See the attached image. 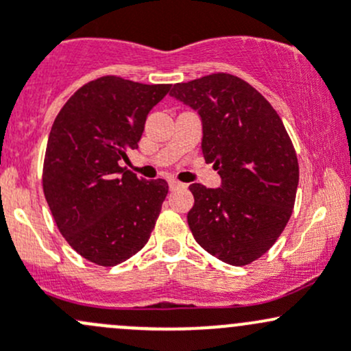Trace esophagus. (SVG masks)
Segmentation results:
<instances>
[{"mask_svg":"<svg viewBox=\"0 0 351 351\" xmlns=\"http://www.w3.org/2000/svg\"><path fill=\"white\" fill-rule=\"evenodd\" d=\"M169 187H171V191H176V189H180V187H186V184H180L177 182V180L171 179L169 180Z\"/></svg>","mask_w":351,"mask_h":351,"instance_id":"1","label":"esophagus"}]
</instances>
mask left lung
<instances>
[{
	"mask_svg": "<svg viewBox=\"0 0 351 351\" xmlns=\"http://www.w3.org/2000/svg\"><path fill=\"white\" fill-rule=\"evenodd\" d=\"M171 97L197 112L202 154L221 176L216 189L189 186L192 236L221 261L250 265L276 243L295 206L300 169L288 132L269 101L234 75L177 84Z\"/></svg>",
	"mask_w": 351,
	"mask_h": 351,
	"instance_id": "1",
	"label": "left lung"
}]
</instances>
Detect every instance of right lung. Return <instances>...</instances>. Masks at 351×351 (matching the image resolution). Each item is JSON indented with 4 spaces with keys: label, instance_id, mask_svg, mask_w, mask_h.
<instances>
[{
    "label": "right lung",
    "instance_id": "obj_1",
    "mask_svg": "<svg viewBox=\"0 0 351 351\" xmlns=\"http://www.w3.org/2000/svg\"><path fill=\"white\" fill-rule=\"evenodd\" d=\"M171 85L101 77L56 115L43 165V191L63 237L80 256L115 266L141 251L169 192L120 167L138 149L149 112Z\"/></svg>",
    "mask_w": 351,
    "mask_h": 351
}]
</instances>
